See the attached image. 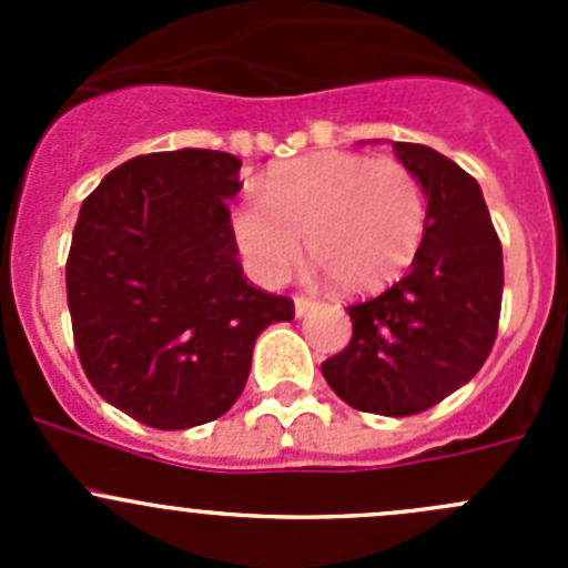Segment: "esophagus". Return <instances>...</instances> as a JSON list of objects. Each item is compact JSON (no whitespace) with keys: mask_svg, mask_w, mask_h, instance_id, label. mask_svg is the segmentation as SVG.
<instances>
[{"mask_svg":"<svg viewBox=\"0 0 568 568\" xmlns=\"http://www.w3.org/2000/svg\"><path fill=\"white\" fill-rule=\"evenodd\" d=\"M313 307H316V302L307 300V296H294V311H296V316H305V313H311Z\"/></svg>","mask_w":568,"mask_h":568,"instance_id":"34e87169","label":"esophagus"}]
</instances>
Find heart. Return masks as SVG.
<instances>
[{"instance_id": "heart-1", "label": "heart", "mask_w": 568, "mask_h": 568, "mask_svg": "<svg viewBox=\"0 0 568 568\" xmlns=\"http://www.w3.org/2000/svg\"><path fill=\"white\" fill-rule=\"evenodd\" d=\"M231 233L261 283L283 285L311 261L346 294H368L398 280L426 236V194L398 159L313 153L277 164L261 200L231 211Z\"/></svg>"}]
</instances>
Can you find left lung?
Wrapping results in <instances>:
<instances>
[{"instance_id": "left-lung-1", "label": "left lung", "mask_w": 568, "mask_h": 568, "mask_svg": "<svg viewBox=\"0 0 568 568\" xmlns=\"http://www.w3.org/2000/svg\"><path fill=\"white\" fill-rule=\"evenodd\" d=\"M393 151L428 197L426 236L409 272L348 305L352 341L321 363L348 406L406 417L467 385L489 357L503 302V247L478 181L415 142Z\"/></svg>"}]
</instances>
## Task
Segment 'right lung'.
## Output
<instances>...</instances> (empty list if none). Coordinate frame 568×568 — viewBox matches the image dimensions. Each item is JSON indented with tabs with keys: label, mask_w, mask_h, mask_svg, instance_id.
Here are the masks:
<instances>
[{
	"label": "right lung",
	"mask_w": 568,
	"mask_h": 568,
	"mask_svg": "<svg viewBox=\"0 0 568 568\" xmlns=\"http://www.w3.org/2000/svg\"><path fill=\"white\" fill-rule=\"evenodd\" d=\"M242 159L183 148L114 168L82 203L65 263L73 346L90 385L162 432L225 415L255 337L294 318L242 272L227 200Z\"/></svg>",
	"instance_id": "add662e5"
}]
</instances>
